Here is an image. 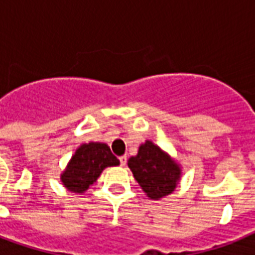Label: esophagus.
<instances>
[{
	"instance_id": "34e87169",
	"label": "esophagus",
	"mask_w": 255,
	"mask_h": 255,
	"mask_svg": "<svg viewBox=\"0 0 255 255\" xmlns=\"http://www.w3.org/2000/svg\"><path fill=\"white\" fill-rule=\"evenodd\" d=\"M119 160H120V165H122V167H124V165L127 164V156H120Z\"/></svg>"
}]
</instances>
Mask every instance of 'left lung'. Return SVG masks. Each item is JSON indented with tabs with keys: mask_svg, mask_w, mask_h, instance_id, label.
I'll return each mask as SVG.
<instances>
[{
	"mask_svg": "<svg viewBox=\"0 0 255 255\" xmlns=\"http://www.w3.org/2000/svg\"><path fill=\"white\" fill-rule=\"evenodd\" d=\"M128 168L151 200L172 194L181 180V165L152 140L140 144L137 155L128 159Z\"/></svg>",
	"mask_w": 255,
	"mask_h": 255,
	"instance_id": "1",
	"label": "left lung"
}]
</instances>
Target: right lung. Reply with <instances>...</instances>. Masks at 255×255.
Here are the masks:
<instances>
[{"instance_id":"1","label":"right lung","mask_w":255,"mask_h":255,"mask_svg":"<svg viewBox=\"0 0 255 255\" xmlns=\"http://www.w3.org/2000/svg\"><path fill=\"white\" fill-rule=\"evenodd\" d=\"M116 159L106 143L90 141L79 145L61 173L62 185L73 193H85L107 167H116Z\"/></svg>"}]
</instances>
